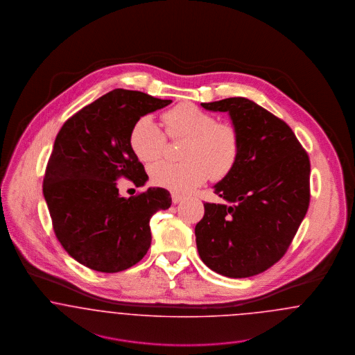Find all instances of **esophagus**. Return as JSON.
Wrapping results in <instances>:
<instances>
[{"label": "esophagus", "instance_id": "esophagus-1", "mask_svg": "<svg viewBox=\"0 0 355 355\" xmlns=\"http://www.w3.org/2000/svg\"><path fill=\"white\" fill-rule=\"evenodd\" d=\"M183 199H184V196H182V195H179V193H172V203H173V205L180 203Z\"/></svg>", "mask_w": 355, "mask_h": 355}]
</instances>
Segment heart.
Wrapping results in <instances>:
<instances>
[{"instance_id":"1","label":"heart","mask_w":355,"mask_h":355,"mask_svg":"<svg viewBox=\"0 0 355 355\" xmlns=\"http://www.w3.org/2000/svg\"><path fill=\"white\" fill-rule=\"evenodd\" d=\"M163 123L169 139H186L182 147V163L159 162L150 168V180L179 193H188L202 186L208 175L224 178L238 162L241 139L236 128L195 104L184 103L163 113ZM166 133L150 117L143 116L130 133V147L135 156L150 163L160 157L166 146Z\"/></svg>"}]
</instances>
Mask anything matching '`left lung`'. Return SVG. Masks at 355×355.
Here are the masks:
<instances>
[{
  "label": "left lung",
  "instance_id": "left-lung-1",
  "mask_svg": "<svg viewBox=\"0 0 355 355\" xmlns=\"http://www.w3.org/2000/svg\"><path fill=\"white\" fill-rule=\"evenodd\" d=\"M227 112L241 139L234 168L214 186L228 205L205 203L195 235L200 259L228 278H248L286 254L310 203V160L293 130L245 97L202 103Z\"/></svg>",
  "mask_w": 355,
  "mask_h": 355
}]
</instances>
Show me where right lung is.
<instances>
[{
  "instance_id": "add662e5",
  "label": "right lung",
  "mask_w": 355,
  "mask_h": 355,
  "mask_svg": "<svg viewBox=\"0 0 355 355\" xmlns=\"http://www.w3.org/2000/svg\"><path fill=\"white\" fill-rule=\"evenodd\" d=\"M172 100L113 89L69 117L57 133L42 192L56 238L78 263L119 272L141 261L150 245L153 214L171 207L164 188L119 195L117 180L136 187L148 175L130 147L132 125Z\"/></svg>"
}]
</instances>
